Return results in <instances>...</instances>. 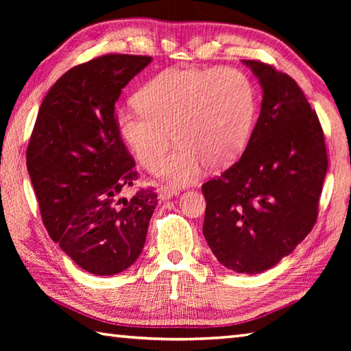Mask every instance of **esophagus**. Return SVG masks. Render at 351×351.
<instances>
[{"label":"esophagus","instance_id":"1","mask_svg":"<svg viewBox=\"0 0 351 351\" xmlns=\"http://www.w3.org/2000/svg\"><path fill=\"white\" fill-rule=\"evenodd\" d=\"M178 195V190L176 189H171V187H161L160 193H158V199L160 200H167L171 199L173 196Z\"/></svg>","mask_w":351,"mask_h":351}]
</instances>
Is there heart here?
Listing matches in <instances>:
<instances>
[{
	"instance_id": "b5f03b06",
	"label": "heart",
	"mask_w": 351,
	"mask_h": 351,
	"mask_svg": "<svg viewBox=\"0 0 351 351\" xmlns=\"http://www.w3.org/2000/svg\"><path fill=\"white\" fill-rule=\"evenodd\" d=\"M137 110L122 111L117 126L146 169L158 167L173 144L180 143L158 173L175 184L197 180L204 164L219 169L247 145L256 101L245 73L234 68L167 69L140 88Z\"/></svg>"
}]
</instances>
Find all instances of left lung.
<instances>
[{
    "label": "left lung",
    "mask_w": 351,
    "mask_h": 351,
    "mask_svg": "<svg viewBox=\"0 0 351 351\" xmlns=\"http://www.w3.org/2000/svg\"><path fill=\"white\" fill-rule=\"evenodd\" d=\"M243 63L263 86L261 113L240 160L202 185V232L220 264L256 274L314 228L329 160L322 123L299 84L271 64Z\"/></svg>",
    "instance_id": "1"
}]
</instances>
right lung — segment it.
I'll use <instances>...</instances> for the list:
<instances>
[{"mask_svg": "<svg viewBox=\"0 0 351 351\" xmlns=\"http://www.w3.org/2000/svg\"><path fill=\"white\" fill-rule=\"evenodd\" d=\"M149 56L106 54L78 64L43 98L27 147V169L52 241L90 274L131 267L143 250L158 199L123 193L138 178L114 111L122 88Z\"/></svg>", "mask_w": 351, "mask_h": 351, "instance_id": "1", "label": "right lung"}]
</instances>
